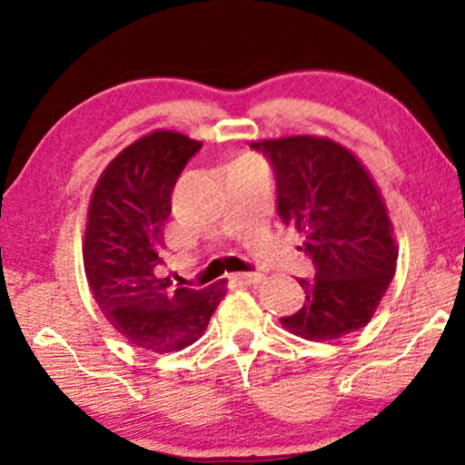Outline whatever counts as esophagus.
I'll return each mask as SVG.
<instances>
[{
  "mask_svg": "<svg viewBox=\"0 0 465 465\" xmlns=\"http://www.w3.org/2000/svg\"><path fill=\"white\" fill-rule=\"evenodd\" d=\"M234 279L241 283H260L264 279L262 272H237Z\"/></svg>",
  "mask_w": 465,
  "mask_h": 465,
  "instance_id": "obj_1",
  "label": "esophagus"
}]
</instances>
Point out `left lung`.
<instances>
[{"label": "left lung", "mask_w": 465, "mask_h": 465, "mask_svg": "<svg viewBox=\"0 0 465 465\" xmlns=\"http://www.w3.org/2000/svg\"><path fill=\"white\" fill-rule=\"evenodd\" d=\"M275 171L277 212L302 234L315 266L301 279L304 304L282 317L307 341H336L364 328L396 272L398 245L383 194L358 156L330 137L253 142Z\"/></svg>", "instance_id": "1"}]
</instances>
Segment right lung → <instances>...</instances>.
<instances>
[{"label":"right lung","instance_id":"obj_1","mask_svg":"<svg viewBox=\"0 0 465 465\" xmlns=\"http://www.w3.org/2000/svg\"><path fill=\"white\" fill-rule=\"evenodd\" d=\"M203 142L152 131L120 152L93 190L82 243L94 302L116 332L145 351L171 353L207 330L226 279L205 290L158 275L171 193Z\"/></svg>","mask_w":465,"mask_h":465}]
</instances>
